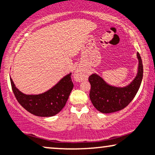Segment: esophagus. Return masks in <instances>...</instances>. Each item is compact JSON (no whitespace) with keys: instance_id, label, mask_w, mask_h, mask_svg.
Wrapping results in <instances>:
<instances>
[{"instance_id":"1","label":"esophagus","mask_w":155,"mask_h":155,"mask_svg":"<svg viewBox=\"0 0 155 155\" xmlns=\"http://www.w3.org/2000/svg\"><path fill=\"white\" fill-rule=\"evenodd\" d=\"M87 73L84 71H83V69H81V68H78L75 73H74V78L78 81H81L83 80H85L87 79Z\"/></svg>"}]
</instances>
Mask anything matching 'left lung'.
<instances>
[{"mask_svg": "<svg viewBox=\"0 0 155 155\" xmlns=\"http://www.w3.org/2000/svg\"><path fill=\"white\" fill-rule=\"evenodd\" d=\"M137 57L139 59L137 76L127 87L123 88L112 87L95 74L89 76L91 84L89 98L97 110L102 113H114L124 109L133 100L140 87L143 77V64L139 53Z\"/></svg>", "mask_w": 155, "mask_h": 155, "instance_id": "1", "label": "left lung"}]
</instances>
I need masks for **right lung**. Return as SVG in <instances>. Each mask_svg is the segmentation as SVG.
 <instances>
[{"label":"right lung","mask_w":155,"mask_h":155,"mask_svg":"<svg viewBox=\"0 0 155 155\" xmlns=\"http://www.w3.org/2000/svg\"><path fill=\"white\" fill-rule=\"evenodd\" d=\"M13 92L18 103L31 114L40 117L53 116L58 113L66 105L74 84L71 73L65 76L53 88L45 93L27 95L15 87L10 78Z\"/></svg>","instance_id":"add662e5"}]
</instances>
